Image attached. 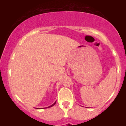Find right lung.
Returning <instances> with one entry per match:
<instances>
[{"label":"right lung","mask_w":126,"mask_h":126,"mask_svg":"<svg viewBox=\"0 0 126 126\" xmlns=\"http://www.w3.org/2000/svg\"><path fill=\"white\" fill-rule=\"evenodd\" d=\"M56 102H54V104H52L51 105H50V106H49V107H46V108H49V107H53V105H54L55 104H56Z\"/></svg>","instance_id":"right-lung-1"}]
</instances>
